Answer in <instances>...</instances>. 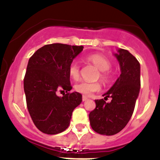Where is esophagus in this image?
Here are the masks:
<instances>
[{"instance_id": "34e87169", "label": "esophagus", "mask_w": 160, "mask_h": 160, "mask_svg": "<svg viewBox=\"0 0 160 160\" xmlns=\"http://www.w3.org/2000/svg\"><path fill=\"white\" fill-rule=\"evenodd\" d=\"M87 100H88V98L87 97V96H82V101L85 102V101H87Z\"/></svg>"}]
</instances>
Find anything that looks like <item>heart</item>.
Here are the masks:
<instances>
[{
    "instance_id": "1",
    "label": "heart",
    "mask_w": 160,
    "mask_h": 160,
    "mask_svg": "<svg viewBox=\"0 0 160 160\" xmlns=\"http://www.w3.org/2000/svg\"><path fill=\"white\" fill-rule=\"evenodd\" d=\"M88 60L92 62L96 67L102 71L100 74V78L103 82L108 80L109 74L107 70H108L111 67V63L108 59L106 58L100 54H92L89 56ZM69 75L73 80H77L79 78V66L77 62H72L69 66L68 69ZM74 89L77 92L83 94L85 96H90L93 93L99 91L101 89V86L98 82H80L74 86Z\"/></svg>"
}]
</instances>
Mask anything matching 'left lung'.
Here are the masks:
<instances>
[{"label":"left lung","instance_id":"1","mask_svg":"<svg viewBox=\"0 0 160 160\" xmlns=\"http://www.w3.org/2000/svg\"><path fill=\"white\" fill-rule=\"evenodd\" d=\"M119 63L120 73L112 87L103 94L111 97V103L95 100L96 107L89 114L90 126L95 132L105 135L122 131L132 116L140 90V64L128 50L117 49L113 53Z\"/></svg>","mask_w":160,"mask_h":160}]
</instances>
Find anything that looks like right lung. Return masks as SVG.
Listing matches in <instances>:
<instances>
[{"label": "right lung", "instance_id": "add662e5", "mask_svg": "<svg viewBox=\"0 0 160 160\" xmlns=\"http://www.w3.org/2000/svg\"><path fill=\"white\" fill-rule=\"evenodd\" d=\"M83 50V46L61 43L46 45L38 49L28 62L24 78L27 108L38 130L56 135L67 129L72 112L82 101L72 89L69 66ZM60 90L62 96L57 94Z\"/></svg>", "mask_w": 160, "mask_h": 160}]
</instances>
